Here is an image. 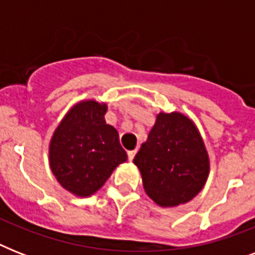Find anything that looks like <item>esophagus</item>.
Instances as JSON below:
<instances>
[{
    "label": "esophagus",
    "mask_w": 255,
    "mask_h": 255,
    "mask_svg": "<svg viewBox=\"0 0 255 255\" xmlns=\"http://www.w3.org/2000/svg\"><path fill=\"white\" fill-rule=\"evenodd\" d=\"M136 149H132V151H128L127 155H128V160H133V157H135L136 155Z\"/></svg>",
    "instance_id": "obj_1"
}]
</instances>
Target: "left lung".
Segmentation results:
<instances>
[{
    "instance_id": "8db88e82",
    "label": "left lung",
    "mask_w": 255,
    "mask_h": 255,
    "mask_svg": "<svg viewBox=\"0 0 255 255\" xmlns=\"http://www.w3.org/2000/svg\"><path fill=\"white\" fill-rule=\"evenodd\" d=\"M133 163L141 173L145 193L164 208L196 197L209 173L201 135L193 122L180 112H160Z\"/></svg>"
}]
</instances>
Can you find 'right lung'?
Segmentation results:
<instances>
[{
  "instance_id": "1",
  "label": "right lung",
  "mask_w": 255,
  "mask_h": 255,
  "mask_svg": "<svg viewBox=\"0 0 255 255\" xmlns=\"http://www.w3.org/2000/svg\"><path fill=\"white\" fill-rule=\"evenodd\" d=\"M107 106L86 100L74 106L50 141V167L58 182L79 197L100 189L127 153L115 128L106 123Z\"/></svg>"
}]
</instances>
